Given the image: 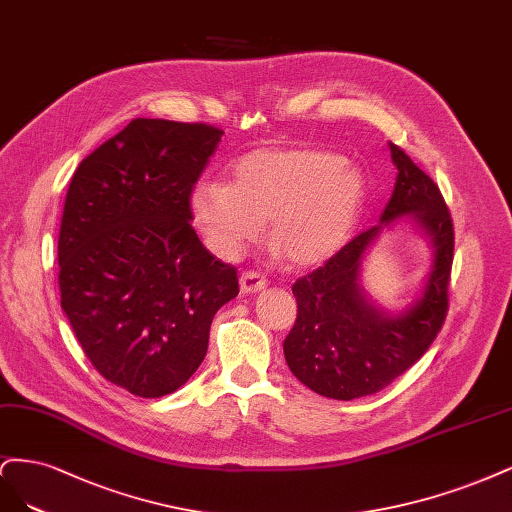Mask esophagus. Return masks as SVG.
Here are the masks:
<instances>
[{
  "label": "esophagus",
  "instance_id": "obj_1",
  "mask_svg": "<svg viewBox=\"0 0 512 512\" xmlns=\"http://www.w3.org/2000/svg\"><path fill=\"white\" fill-rule=\"evenodd\" d=\"M266 285H268V278L263 276V274H259V272H255V270H249V272H244L240 276V289H242V293H257Z\"/></svg>",
  "mask_w": 512,
  "mask_h": 512
}]
</instances>
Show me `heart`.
<instances>
[{
    "mask_svg": "<svg viewBox=\"0 0 512 512\" xmlns=\"http://www.w3.org/2000/svg\"><path fill=\"white\" fill-rule=\"evenodd\" d=\"M364 204L361 174L336 153L266 146L242 155L229 185L200 183L191 217L208 249L236 259L268 225V242L291 266H312L351 236Z\"/></svg>",
    "mask_w": 512,
    "mask_h": 512,
    "instance_id": "1",
    "label": "heart"
}]
</instances>
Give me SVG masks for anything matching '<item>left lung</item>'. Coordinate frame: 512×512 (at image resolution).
Wrapping results in <instances>:
<instances>
[{
  "instance_id": "8db88e82",
  "label": "left lung",
  "mask_w": 512,
  "mask_h": 512,
  "mask_svg": "<svg viewBox=\"0 0 512 512\" xmlns=\"http://www.w3.org/2000/svg\"><path fill=\"white\" fill-rule=\"evenodd\" d=\"M389 151L398 178L381 225L357 234L291 287L298 317L283 344L287 366L325 398L355 400L391 385L430 349L449 312L455 246L449 206L404 148L389 142ZM406 213L431 234L435 263L422 298L402 316L389 318L358 289V268L380 229Z\"/></svg>"
}]
</instances>
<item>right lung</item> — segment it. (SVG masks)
<instances>
[{"mask_svg":"<svg viewBox=\"0 0 512 512\" xmlns=\"http://www.w3.org/2000/svg\"><path fill=\"white\" fill-rule=\"evenodd\" d=\"M223 129L134 119L80 161L59 229L61 308L93 368L140 398L183 387L238 272L191 225Z\"/></svg>","mask_w":512,"mask_h":512,"instance_id":"1","label":"right lung"}]
</instances>
